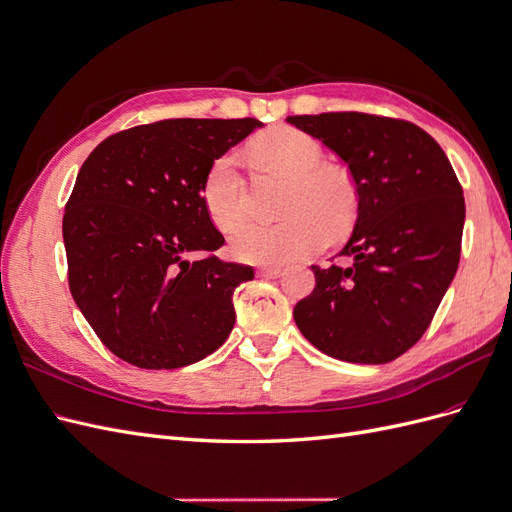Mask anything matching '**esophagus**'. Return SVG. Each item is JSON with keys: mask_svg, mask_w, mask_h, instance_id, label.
Instances as JSON below:
<instances>
[{"mask_svg": "<svg viewBox=\"0 0 512 512\" xmlns=\"http://www.w3.org/2000/svg\"><path fill=\"white\" fill-rule=\"evenodd\" d=\"M284 271L277 269V267H260L258 275L260 277H269V280H275V277H280Z\"/></svg>", "mask_w": 512, "mask_h": 512, "instance_id": "obj_1", "label": "esophagus"}]
</instances>
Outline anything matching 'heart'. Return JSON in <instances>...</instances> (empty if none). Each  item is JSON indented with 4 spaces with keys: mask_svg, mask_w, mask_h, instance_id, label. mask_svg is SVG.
I'll return each mask as SVG.
<instances>
[{
    "mask_svg": "<svg viewBox=\"0 0 512 512\" xmlns=\"http://www.w3.org/2000/svg\"><path fill=\"white\" fill-rule=\"evenodd\" d=\"M254 158L290 179L277 222H245L230 237V254L250 265H286L320 252L329 237L339 239L359 213V188L342 166L322 164L324 151L314 136L277 126L256 136ZM200 198L220 230L239 224L245 211L239 160L232 151L215 158L203 179Z\"/></svg>",
    "mask_w": 512,
    "mask_h": 512,
    "instance_id": "1",
    "label": "heart"
}]
</instances>
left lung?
I'll return each mask as SVG.
<instances>
[{
  "instance_id": "8db88e82",
  "label": "left lung",
  "mask_w": 512,
  "mask_h": 512,
  "mask_svg": "<svg viewBox=\"0 0 512 512\" xmlns=\"http://www.w3.org/2000/svg\"><path fill=\"white\" fill-rule=\"evenodd\" d=\"M348 164L359 188L339 256L312 267L316 288L294 305L309 344L346 363L395 361L427 331L459 267L466 200L442 147L410 121L367 113L294 115Z\"/></svg>"
}]
</instances>
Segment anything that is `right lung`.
Wrapping results in <instances>:
<instances>
[{"label":"right lung","instance_id":"right-lung-1","mask_svg":"<svg viewBox=\"0 0 512 512\" xmlns=\"http://www.w3.org/2000/svg\"><path fill=\"white\" fill-rule=\"evenodd\" d=\"M258 119H166L108 136L79 170L64 213L68 284L100 342L141 369H177L235 327L232 292L254 269L213 256L209 164Z\"/></svg>","mask_w":512,"mask_h":512}]
</instances>
